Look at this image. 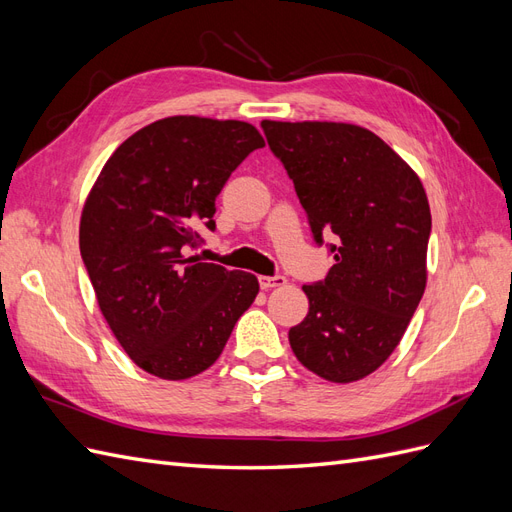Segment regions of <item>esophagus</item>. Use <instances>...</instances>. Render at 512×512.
Segmentation results:
<instances>
[{
  "label": "esophagus",
  "instance_id": "esophagus-1",
  "mask_svg": "<svg viewBox=\"0 0 512 512\" xmlns=\"http://www.w3.org/2000/svg\"><path fill=\"white\" fill-rule=\"evenodd\" d=\"M258 284L262 290H271L277 286H284L286 277L284 275H262V277H258Z\"/></svg>",
  "mask_w": 512,
  "mask_h": 512
}]
</instances>
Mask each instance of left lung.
Listing matches in <instances>:
<instances>
[{
  "mask_svg": "<svg viewBox=\"0 0 512 512\" xmlns=\"http://www.w3.org/2000/svg\"><path fill=\"white\" fill-rule=\"evenodd\" d=\"M335 265L305 284L309 312L288 331L294 356L324 380L376 371L404 337L425 292L431 213L414 170L352 123L262 121Z\"/></svg>",
  "mask_w": 512,
  "mask_h": 512,
  "instance_id": "8db88e82",
  "label": "left lung"
}]
</instances>
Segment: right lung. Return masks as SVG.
Returning a JSON list of instances; mask_svg holds the SVG:
<instances>
[{
    "label": "right lung",
    "instance_id": "add662e5",
    "mask_svg": "<svg viewBox=\"0 0 512 512\" xmlns=\"http://www.w3.org/2000/svg\"><path fill=\"white\" fill-rule=\"evenodd\" d=\"M245 121L166 117L123 141L81 215L100 312L130 359L164 380L211 367L258 294L256 275L188 256L215 230V198L254 149Z\"/></svg>",
    "mask_w": 512,
    "mask_h": 512
}]
</instances>
